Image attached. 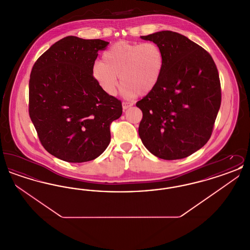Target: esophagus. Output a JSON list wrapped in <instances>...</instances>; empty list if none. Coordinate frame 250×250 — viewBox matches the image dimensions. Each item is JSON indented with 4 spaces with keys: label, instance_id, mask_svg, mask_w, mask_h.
Segmentation results:
<instances>
[{
    "label": "esophagus",
    "instance_id": "esophagus-1",
    "mask_svg": "<svg viewBox=\"0 0 250 250\" xmlns=\"http://www.w3.org/2000/svg\"><path fill=\"white\" fill-rule=\"evenodd\" d=\"M131 106H133V103H132V102H123V109H124V110L127 109V108L130 107Z\"/></svg>",
    "mask_w": 250,
    "mask_h": 250
}]
</instances>
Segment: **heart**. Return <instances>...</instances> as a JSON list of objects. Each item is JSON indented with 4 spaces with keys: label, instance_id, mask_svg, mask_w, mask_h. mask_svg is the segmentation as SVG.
<instances>
[{
    "label": "heart",
    "instance_id": "heart-1",
    "mask_svg": "<svg viewBox=\"0 0 250 250\" xmlns=\"http://www.w3.org/2000/svg\"><path fill=\"white\" fill-rule=\"evenodd\" d=\"M164 67V55L155 43L119 41L102 54L92 67L95 82L107 95L116 94L121 83L126 95H146L158 83Z\"/></svg>",
    "mask_w": 250,
    "mask_h": 250
}]
</instances>
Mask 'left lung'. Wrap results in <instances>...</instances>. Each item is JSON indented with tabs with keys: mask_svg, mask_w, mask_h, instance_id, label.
Returning <instances> with one entry per match:
<instances>
[{
	"mask_svg": "<svg viewBox=\"0 0 250 250\" xmlns=\"http://www.w3.org/2000/svg\"><path fill=\"white\" fill-rule=\"evenodd\" d=\"M141 38L161 48L164 67L155 89L136 104L143 111L140 138L159 158H185L212 135L221 104L217 68L204 48L178 33L161 31Z\"/></svg>",
	"mask_w": 250,
	"mask_h": 250,
	"instance_id": "8db88e82",
	"label": "left lung"
}]
</instances>
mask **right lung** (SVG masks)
Instances as JSON below:
<instances>
[{"mask_svg":"<svg viewBox=\"0 0 250 250\" xmlns=\"http://www.w3.org/2000/svg\"><path fill=\"white\" fill-rule=\"evenodd\" d=\"M108 42L66 36L35 62L29 82V114L43 147L61 160L82 163L107 149L109 125L122 103L95 82L92 67Z\"/></svg>","mask_w":250,"mask_h":250,"instance_id":"right-lung-1","label":"right lung"}]
</instances>
